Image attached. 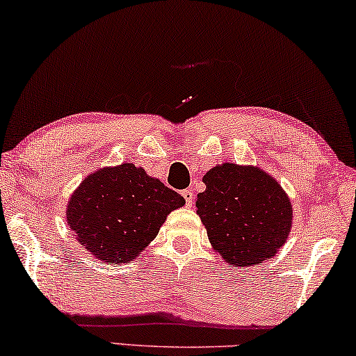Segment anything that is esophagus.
Returning a JSON list of instances; mask_svg holds the SVG:
<instances>
[{"mask_svg": "<svg viewBox=\"0 0 356 356\" xmlns=\"http://www.w3.org/2000/svg\"><path fill=\"white\" fill-rule=\"evenodd\" d=\"M183 197H184V200H186V207H193V204H194V194H193V191H191V189H184V191H183Z\"/></svg>", "mask_w": 356, "mask_h": 356, "instance_id": "obj_1", "label": "esophagus"}]
</instances>
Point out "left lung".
I'll use <instances>...</instances> for the list:
<instances>
[{"label":"left lung","instance_id":"8db88e82","mask_svg":"<svg viewBox=\"0 0 356 356\" xmlns=\"http://www.w3.org/2000/svg\"><path fill=\"white\" fill-rule=\"evenodd\" d=\"M197 215L227 264L248 267L272 258L286 242L293 209L285 191L258 167L222 163L204 175Z\"/></svg>","mask_w":356,"mask_h":356}]
</instances>
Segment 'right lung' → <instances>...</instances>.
Masks as SVG:
<instances>
[{"label":"right lung","instance_id":"right-lung-1","mask_svg":"<svg viewBox=\"0 0 356 356\" xmlns=\"http://www.w3.org/2000/svg\"><path fill=\"white\" fill-rule=\"evenodd\" d=\"M186 200L141 167L124 162L90 173L68 202L67 222L94 258L122 264L138 258Z\"/></svg>","mask_w":356,"mask_h":356}]
</instances>
